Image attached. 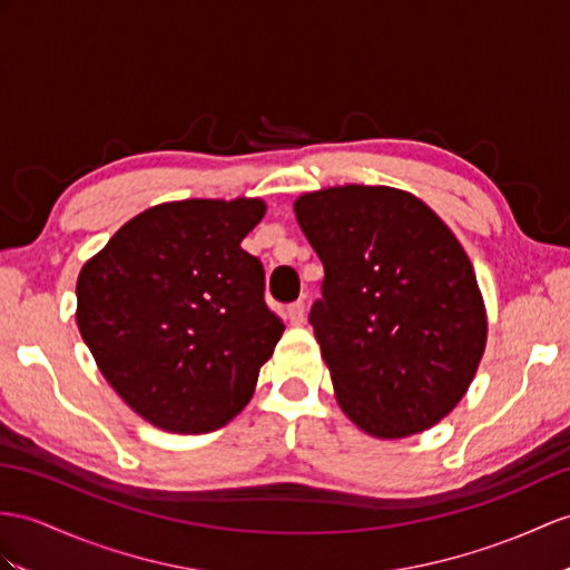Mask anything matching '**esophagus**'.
<instances>
[{"mask_svg": "<svg viewBox=\"0 0 570 570\" xmlns=\"http://www.w3.org/2000/svg\"><path fill=\"white\" fill-rule=\"evenodd\" d=\"M304 316H307V314H304V302L289 304L287 312H285V318H287V322L293 324V326H302V324H304Z\"/></svg>", "mask_w": 570, "mask_h": 570, "instance_id": "obj_1", "label": "esophagus"}]
</instances>
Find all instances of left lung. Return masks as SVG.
<instances>
[{"label": "left lung", "instance_id": "8db88e82", "mask_svg": "<svg viewBox=\"0 0 570 570\" xmlns=\"http://www.w3.org/2000/svg\"><path fill=\"white\" fill-rule=\"evenodd\" d=\"M295 215L324 263L309 324L341 411L380 440L440 423L466 394L489 336L460 239L392 186L302 193Z\"/></svg>", "mask_w": 570, "mask_h": 570}]
</instances>
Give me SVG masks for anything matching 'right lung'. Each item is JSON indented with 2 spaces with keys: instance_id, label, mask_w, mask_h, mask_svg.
I'll return each instance as SVG.
<instances>
[{
  "instance_id": "1",
  "label": "right lung",
  "mask_w": 570,
  "mask_h": 570,
  "mask_svg": "<svg viewBox=\"0 0 570 570\" xmlns=\"http://www.w3.org/2000/svg\"><path fill=\"white\" fill-rule=\"evenodd\" d=\"M263 215L261 198L161 203L79 271L81 338L125 404L166 433L227 425L283 336L261 261L242 248Z\"/></svg>"
}]
</instances>
